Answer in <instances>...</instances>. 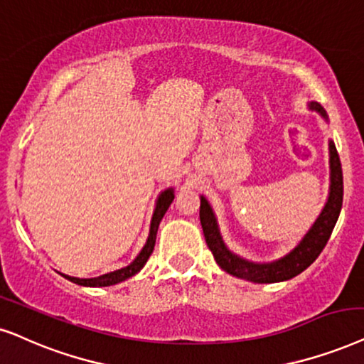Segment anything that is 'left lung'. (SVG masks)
Masks as SVG:
<instances>
[{"instance_id": "8db88e82", "label": "left lung", "mask_w": 364, "mask_h": 364, "mask_svg": "<svg viewBox=\"0 0 364 364\" xmlns=\"http://www.w3.org/2000/svg\"><path fill=\"white\" fill-rule=\"evenodd\" d=\"M309 107L313 110H318L323 117H326V113H324V110L318 103H311ZM329 154H331V159H329V162H331V192H329L326 205H324L318 220H316L313 228L304 235V239L301 240L294 251L276 262L252 264L230 252L224 245L223 239H220L215 217L212 214L209 202L204 197H200L199 214L202 230H204L205 235V242L209 245L212 254H214L217 264L225 272L242 277V279H247L251 282L266 284V282H279L291 279V277L301 274L306 267H309L318 259L321 251L324 249V245L328 244L329 237H331V232L334 225H336V220L343 205V171L338 150L334 147L333 141H329Z\"/></svg>"}]
</instances>
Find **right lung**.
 Listing matches in <instances>:
<instances>
[{
    "mask_svg": "<svg viewBox=\"0 0 364 364\" xmlns=\"http://www.w3.org/2000/svg\"><path fill=\"white\" fill-rule=\"evenodd\" d=\"M173 200V191L172 188H168V191H165L162 196L159 197V202H157V207H155V212H154V217H152V224H150V234H149V239H147V244L144 245V249H141L139 256L134 262L130 264V266H127L124 269H119V271H113V272H108V274H103L100 277H92V279H78V277H70V276H65L68 281L75 282V284H80V286H90V287H100V286H112V284H117V282H122L125 279H129L136 272L140 271L141 267L145 266V262L149 261L150 254L154 251V245H155V237H157V230H159V224L160 220H162V217L165 212H167L168 205L172 204Z\"/></svg>",
    "mask_w": 364,
    "mask_h": 364,
    "instance_id": "1",
    "label": "right lung"
}]
</instances>
